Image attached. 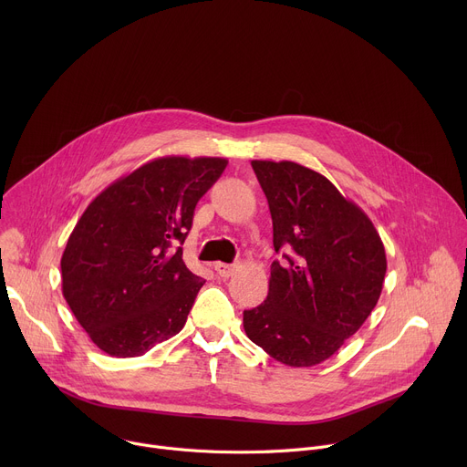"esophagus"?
<instances>
[{
  "label": "esophagus",
  "instance_id": "obj_1",
  "mask_svg": "<svg viewBox=\"0 0 467 467\" xmlns=\"http://www.w3.org/2000/svg\"><path fill=\"white\" fill-rule=\"evenodd\" d=\"M214 270H216V274L220 275V277H231V275H234V272H236V265L234 264H225V262H216L214 264Z\"/></svg>",
  "mask_w": 467,
  "mask_h": 467
}]
</instances>
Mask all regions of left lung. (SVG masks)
I'll return each instance as SVG.
<instances>
[{"instance_id": "1", "label": "left lung", "mask_w": 467, "mask_h": 467, "mask_svg": "<svg viewBox=\"0 0 467 467\" xmlns=\"http://www.w3.org/2000/svg\"><path fill=\"white\" fill-rule=\"evenodd\" d=\"M274 222L268 297L244 328L272 358L310 368L335 355L375 308L386 275L382 240L366 213L321 173L290 161H253Z\"/></svg>"}]
</instances>
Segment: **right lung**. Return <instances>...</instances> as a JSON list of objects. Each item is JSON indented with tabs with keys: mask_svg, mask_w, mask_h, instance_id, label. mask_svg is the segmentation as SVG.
Returning <instances> with one entry per match:
<instances>
[{
	"mask_svg": "<svg viewBox=\"0 0 467 467\" xmlns=\"http://www.w3.org/2000/svg\"><path fill=\"white\" fill-rule=\"evenodd\" d=\"M227 166L220 157H161L107 186L60 258L62 296L90 340L140 357L184 327L205 285L182 260L199 199Z\"/></svg>",
	"mask_w": 467,
	"mask_h": 467,
	"instance_id": "1",
	"label": "right lung"
}]
</instances>
